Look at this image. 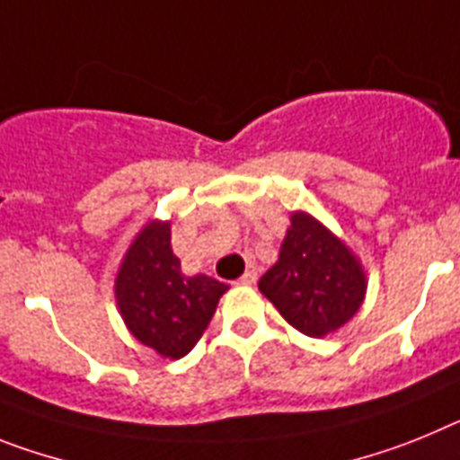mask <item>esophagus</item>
<instances>
[{"mask_svg":"<svg viewBox=\"0 0 460 460\" xmlns=\"http://www.w3.org/2000/svg\"><path fill=\"white\" fill-rule=\"evenodd\" d=\"M254 282H257V270L254 269L245 270V273L241 275V279H238V285H254Z\"/></svg>","mask_w":460,"mask_h":460,"instance_id":"esophagus-1","label":"esophagus"}]
</instances>
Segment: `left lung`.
Returning <instances> with one entry per match:
<instances>
[{
  "mask_svg": "<svg viewBox=\"0 0 460 460\" xmlns=\"http://www.w3.org/2000/svg\"><path fill=\"white\" fill-rule=\"evenodd\" d=\"M259 289L294 329L324 338L354 317L366 294V275L349 247L305 213L291 215L279 259Z\"/></svg>",
  "mask_w": 460,
  "mask_h": 460,
  "instance_id": "1",
  "label": "left lung"
}]
</instances>
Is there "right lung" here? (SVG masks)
Here are the masks:
<instances>
[{"mask_svg":"<svg viewBox=\"0 0 460 460\" xmlns=\"http://www.w3.org/2000/svg\"><path fill=\"white\" fill-rule=\"evenodd\" d=\"M225 291V282L208 275H182L169 222H150L136 235L115 279L119 313L136 341L169 358L197 345Z\"/></svg>","mask_w":460,"mask_h":460,"instance_id":"obj_1","label":"right lung"}]
</instances>
